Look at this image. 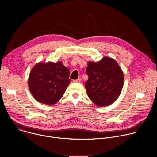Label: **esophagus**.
Listing matches in <instances>:
<instances>
[{
	"mask_svg": "<svg viewBox=\"0 0 157 157\" xmlns=\"http://www.w3.org/2000/svg\"><path fill=\"white\" fill-rule=\"evenodd\" d=\"M73 82H81V79H80V78H78V79H77L73 80Z\"/></svg>",
	"mask_w": 157,
	"mask_h": 157,
	"instance_id": "1",
	"label": "esophagus"
}]
</instances>
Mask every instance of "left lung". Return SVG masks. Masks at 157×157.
Returning a JSON list of instances; mask_svg holds the SVG:
<instances>
[{
	"instance_id": "8db88e82",
	"label": "left lung",
	"mask_w": 157,
	"mask_h": 157,
	"mask_svg": "<svg viewBox=\"0 0 157 157\" xmlns=\"http://www.w3.org/2000/svg\"><path fill=\"white\" fill-rule=\"evenodd\" d=\"M86 71L89 77L86 93L96 105H109L117 100L123 87L124 74L114 59L104 57L97 63L89 61Z\"/></svg>"
}]
</instances>
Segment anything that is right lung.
<instances>
[{
  "mask_svg": "<svg viewBox=\"0 0 157 157\" xmlns=\"http://www.w3.org/2000/svg\"><path fill=\"white\" fill-rule=\"evenodd\" d=\"M70 70L61 61L40 62L29 75V87L34 98L43 104L53 105L63 96L71 82Z\"/></svg>",
  "mask_w": 157,
  "mask_h": 157,
  "instance_id": "obj_1",
  "label": "right lung"
}]
</instances>
